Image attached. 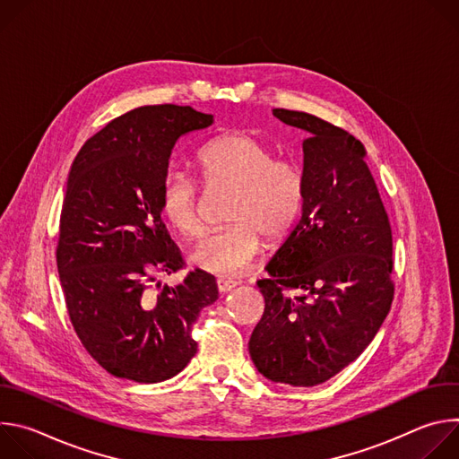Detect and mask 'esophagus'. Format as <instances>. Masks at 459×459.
I'll return each instance as SVG.
<instances>
[{
  "mask_svg": "<svg viewBox=\"0 0 459 459\" xmlns=\"http://www.w3.org/2000/svg\"><path fill=\"white\" fill-rule=\"evenodd\" d=\"M239 285V281H236V280H232V278H218V289H220V292H230L234 287H238Z\"/></svg>",
  "mask_w": 459,
  "mask_h": 459,
  "instance_id": "esophagus-1",
  "label": "esophagus"
}]
</instances>
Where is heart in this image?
Returning a JSON list of instances; mask_svg holds the SVG:
<instances>
[{
    "label": "heart",
    "instance_id": "1",
    "mask_svg": "<svg viewBox=\"0 0 459 459\" xmlns=\"http://www.w3.org/2000/svg\"><path fill=\"white\" fill-rule=\"evenodd\" d=\"M207 186L236 188L227 221L230 227L207 234L190 254V264L211 274L232 276L247 269L261 252V238L283 241L296 227L305 202L299 165L276 158L274 149L243 133L221 134L198 156ZM163 220L181 236L200 234L198 185L183 172H167L158 188Z\"/></svg>",
    "mask_w": 459,
    "mask_h": 459
}]
</instances>
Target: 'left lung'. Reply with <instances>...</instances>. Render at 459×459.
<instances>
[{
    "label": "left lung",
    "mask_w": 459,
    "mask_h": 459,
    "mask_svg": "<svg viewBox=\"0 0 459 459\" xmlns=\"http://www.w3.org/2000/svg\"><path fill=\"white\" fill-rule=\"evenodd\" d=\"M273 114L308 136L305 202L269 278L257 281L265 312L248 352L267 379L314 386L352 363L385 321L394 298L392 230L359 140L307 112Z\"/></svg>",
    "instance_id": "8db88e82"
}]
</instances>
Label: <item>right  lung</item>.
<instances>
[{"mask_svg":"<svg viewBox=\"0 0 459 459\" xmlns=\"http://www.w3.org/2000/svg\"><path fill=\"white\" fill-rule=\"evenodd\" d=\"M214 116L179 105L130 110L85 142L67 181L56 250L74 331L112 376L160 383L198 351L192 326L218 299L216 278L195 269L174 287L160 281L183 269L158 205L176 142Z\"/></svg>","mask_w":459,"mask_h":459,"instance_id":"1","label":"right lung"}]
</instances>
